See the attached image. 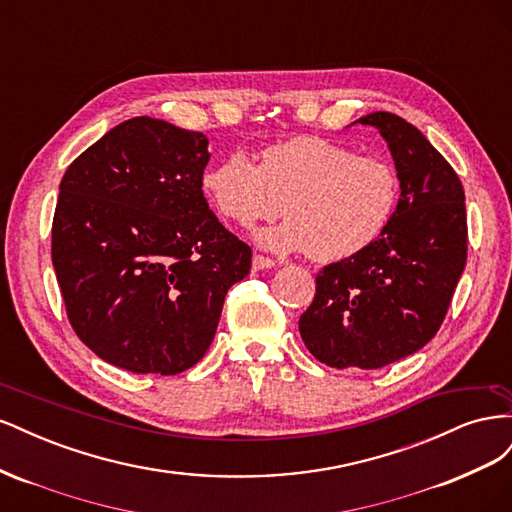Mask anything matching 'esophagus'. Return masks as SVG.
Wrapping results in <instances>:
<instances>
[{
    "mask_svg": "<svg viewBox=\"0 0 512 512\" xmlns=\"http://www.w3.org/2000/svg\"><path fill=\"white\" fill-rule=\"evenodd\" d=\"M273 267H277V262L273 258L254 254V258H252V269L254 271H265V269H273Z\"/></svg>",
    "mask_w": 512,
    "mask_h": 512,
    "instance_id": "34e87169",
    "label": "esophagus"
}]
</instances>
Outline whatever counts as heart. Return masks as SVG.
Segmentation results:
<instances>
[{
	"label": "heart",
	"instance_id": "heart-1",
	"mask_svg": "<svg viewBox=\"0 0 512 512\" xmlns=\"http://www.w3.org/2000/svg\"><path fill=\"white\" fill-rule=\"evenodd\" d=\"M200 185L213 209L239 226L284 211L286 222L256 230L254 239L271 252H307L318 262L363 252L389 226L399 198L389 162L320 136L271 145L258 166L247 153L230 151L205 170Z\"/></svg>",
	"mask_w": 512,
	"mask_h": 512
}]
</instances>
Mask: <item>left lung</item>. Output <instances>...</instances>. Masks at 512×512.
Returning <instances> with one entry per match:
<instances>
[{
	"instance_id": "1",
	"label": "left lung",
	"mask_w": 512,
	"mask_h": 512,
	"mask_svg": "<svg viewBox=\"0 0 512 512\" xmlns=\"http://www.w3.org/2000/svg\"><path fill=\"white\" fill-rule=\"evenodd\" d=\"M354 123L376 128L389 145L401 194L374 243L318 273L299 331L324 365L378 369L438 333L466 267V194L451 164L406 119L376 111Z\"/></svg>"
}]
</instances>
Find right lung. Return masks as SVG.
Returning a JSON list of instances; mask_svg holds the SVG:
<instances>
[{"label":"right lung","instance_id":"1","mask_svg":"<svg viewBox=\"0 0 512 512\" xmlns=\"http://www.w3.org/2000/svg\"><path fill=\"white\" fill-rule=\"evenodd\" d=\"M203 132L156 117L108 130L59 183L53 267L72 329L102 361L175 376L211 346L252 250L209 209Z\"/></svg>","mask_w":512,"mask_h":512}]
</instances>
